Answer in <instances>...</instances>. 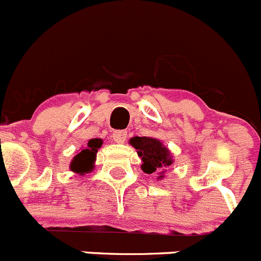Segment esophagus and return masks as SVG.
Segmentation results:
<instances>
[{
    "label": "esophagus",
    "mask_w": 261,
    "mask_h": 261,
    "mask_svg": "<svg viewBox=\"0 0 261 261\" xmlns=\"http://www.w3.org/2000/svg\"><path fill=\"white\" fill-rule=\"evenodd\" d=\"M125 138H127V130H115L113 133V139L117 143H124Z\"/></svg>",
    "instance_id": "1"
}]
</instances>
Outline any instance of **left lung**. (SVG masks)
I'll return each mask as SVG.
<instances>
[{"mask_svg": "<svg viewBox=\"0 0 261 261\" xmlns=\"http://www.w3.org/2000/svg\"><path fill=\"white\" fill-rule=\"evenodd\" d=\"M129 143L137 149V153L142 159L141 169L146 174H152L159 170L165 171V169L174 162L167 147H165L159 139L151 137H133L129 139ZM162 177L164 175L159 176V179Z\"/></svg>", "mask_w": 261, "mask_h": 261, "instance_id": "left-lung-1", "label": "left lung"}]
</instances>
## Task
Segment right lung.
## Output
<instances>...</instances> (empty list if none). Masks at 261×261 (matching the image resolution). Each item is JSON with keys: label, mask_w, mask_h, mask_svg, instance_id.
Instances as JSON below:
<instances>
[{"label": "right lung", "mask_w": 261, "mask_h": 261, "mask_svg": "<svg viewBox=\"0 0 261 261\" xmlns=\"http://www.w3.org/2000/svg\"><path fill=\"white\" fill-rule=\"evenodd\" d=\"M102 139L100 138H92L90 139L89 143H87L86 148L81 149L76 156L72 160L71 165H69V169L71 171L76 172V174L85 175L87 172L92 171L94 170V162L96 159L97 149L101 147Z\"/></svg>", "instance_id": "add662e5"}]
</instances>
